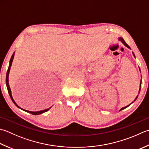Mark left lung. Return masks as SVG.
I'll return each instance as SVG.
<instances>
[{"mask_svg":"<svg viewBox=\"0 0 149 149\" xmlns=\"http://www.w3.org/2000/svg\"><path fill=\"white\" fill-rule=\"evenodd\" d=\"M119 40H121V41L122 42H123V45H124L125 46H127V48H130V46H129V45H128L126 42H125V40H124V39H123V38H119ZM133 55H134V56L135 57V55H134V53H133ZM141 83H140V87H141ZM139 90H140V88H139ZM137 97H138V96H137L136 98L135 99V100H136ZM132 103H133V102H132ZM132 103H131V104H132ZM130 104H129V105H130ZM129 105H128V106H127V107H123V108H122V109H120V110H119V111H121V110H123V109H126V108L129 107Z\"/></svg>","mask_w":149,"mask_h":149,"instance_id":"1","label":"left lung"}]
</instances>
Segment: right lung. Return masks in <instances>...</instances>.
<instances>
[{"label":"right lung","mask_w":149,"mask_h":149,"mask_svg":"<svg viewBox=\"0 0 149 149\" xmlns=\"http://www.w3.org/2000/svg\"><path fill=\"white\" fill-rule=\"evenodd\" d=\"M14 55H15V52L13 54L12 56H11V59H10V65H9V67H8V71H7V73H6V86H7V88H8V93L9 94H10V97L11 99V100H12V101L13 102V103L15 104V105L18 107V108H20V109H22L23 110H24V111L27 112H29L31 113V114L33 115H39V114H40V113H42L44 112H47L48 110L50 109V108H49V109H45V110H40V111H37V112H31V111H29V110H26L24 109H21V108L19 107L18 105H17V103L15 102V101L13 100V99L12 97V95H11V89L10 88V85H9V81H8V77H9V73H10V68H11V64H12V62H13V57H14Z\"/></svg>","instance_id":"right-lung-1"}]
</instances>
